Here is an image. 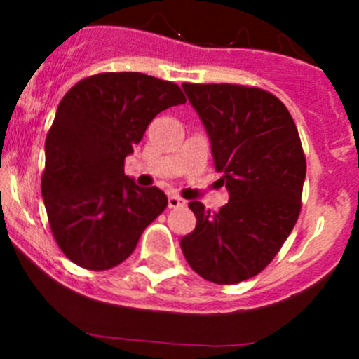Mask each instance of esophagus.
<instances>
[{
    "mask_svg": "<svg viewBox=\"0 0 359 359\" xmlns=\"http://www.w3.org/2000/svg\"><path fill=\"white\" fill-rule=\"evenodd\" d=\"M184 205H186V201H184L180 196H177V194H172V196H168V206H170V208H179V206H184Z\"/></svg>",
    "mask_w": 359,
    "mask_h": 359,
    "instance_id": "34e87169",
    "label": "esophagus"
}]
</instances>
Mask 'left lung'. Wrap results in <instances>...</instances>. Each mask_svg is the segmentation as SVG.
I'll list each match as a JSON object with an SVG mask.
<instances>
[{"label": "left lung", "instance_id": "obj_1", "mask_svg": "<svg viewBox=\"0 0 359 359\" xmlns=\"http://www.w3.org/2000/svg\"><path fill=\"white\" fill-rule=\"evenodd\" d=\"M212 142L229 203L210 212L191 201L196 229L180 240L187 264L217 285L262 273L292 233L306 179V154L285 104L257 86L184 83Z\"/></svg>", "mask_w": 359, "mask_h": 359}]
</instances>
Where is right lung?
<instances>
[{
  "mask_svg": "<svg viewBox=\"0 0 359 359\" xmlns=\"http://www.w3.org/2000/svg\"><path fill=\"white\" fill-rule=\"evenodd\" d=\"M184 102L179 85L142 72H99L62 97L46 135L41 194L53 238L76 266L121 264L166 208L163 191L125 175V158L154 116Z\"/></svg>",
  "mask_w": 359,
  "mask_h": 359,
  "instance_id": "add662e5",
  "label": "right lung"
}]
</instances>
